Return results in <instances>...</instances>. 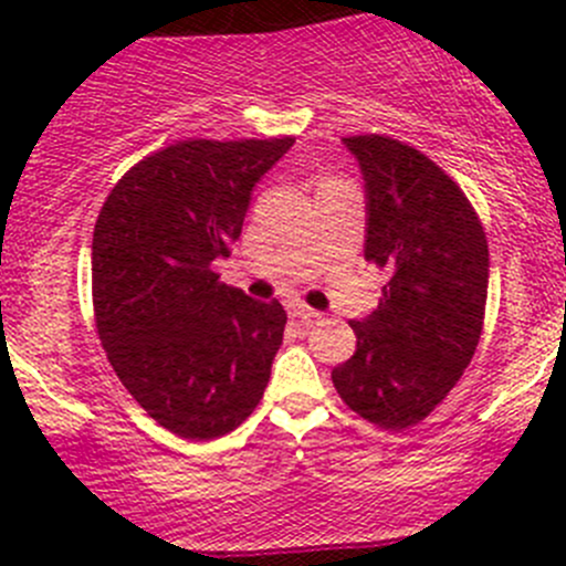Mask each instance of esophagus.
<instances>
[{"instance_id":"esophagus-1","label":"esophagus","mask_w":566,"mask_h":566,"mask_svg":"<svg viewBox=\"0 0 566 566\" xmlns=\"http://www.w3.org/2000/svg\"><path fill=\"white\" fill-rule=\"evenodd\" d=\"M290 315H293L295 319H301V323H315V319H319V312H315V310H310V306H304V304H293L290 306Z\"/></svg>"}]
</instances>
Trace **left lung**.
Here are the masks:
<instances>
[{"label": "left lung", "mask_w": 566, "mask_h": 566, "mask_svg": "<svg viewBox=\"0 0 566 566\" xmlns=\"http://www.w3.org/2000/svg\"><path fill=\"white\" fill-rule=\"evenodd\" d=\"M342 145L364 177V256L389 282L373 315L350 319L356 353L331 378L358 416L402 430L471 364L488 304V241L465 193L424 153L378 134Z\"/></svg>", "instance_id": "obj_1"}]
</instances>
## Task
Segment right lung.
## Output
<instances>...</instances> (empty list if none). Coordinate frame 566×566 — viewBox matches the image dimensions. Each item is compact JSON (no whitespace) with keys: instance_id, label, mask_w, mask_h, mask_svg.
I'll list each match as a JSON object with an SVG mask.
<instances>
[{"instance_id":"add662e5","label":"right lung","mask_w":566,"mask_h":566,"mask_svg":"<svg viewBox=\"0 0 566 566\" xmlns=\"http://www.w3.org/2000/svg\"><path fill=\"white\" fill-rule=\"evenodd\" d=\"M293 142H177L136 164L95 221L93 304L108 361L188 441L235 430L271 378L282 304L227 287L210 265L230 256L251 191Z\"/></svg>"}]
</instances>
